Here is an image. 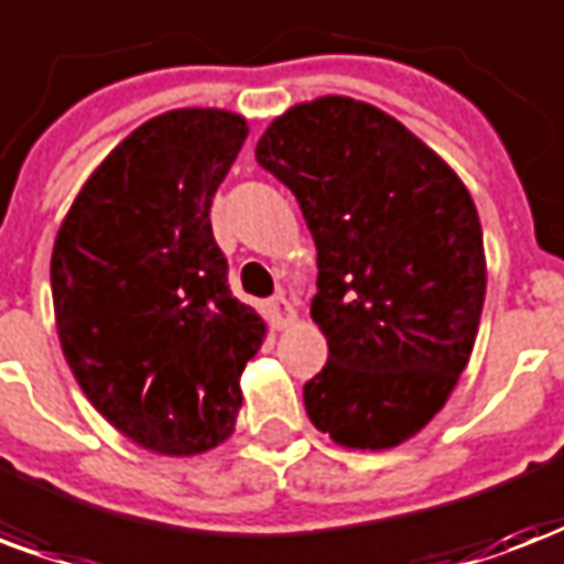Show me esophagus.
<instances>
[{
  "label": "esophagus",
  "instance_id": "34e87169",
  "mask_svg": "<svg viewBox=\"0 0 564 564\" xmlns=\"http://www.w3.org/2000/svg\"><path fill=\"white\" fill-rule=\"evenodd\" d=\"M272 316L278 319V325H281V328H286V325H292V322H295V307H292V301L286 299L283 292L272 299Z\"/></svg>",
  "mask_w": 564,
  "mask_h": 564
}]
</instances>
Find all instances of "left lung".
<instances>
[{
	"label": "left lung",
	"mask_w": 564,
	"mask_h": 564,
	"mask_svg": "<svg viewBox=\"0 0 564 564\" xmlns=\"http://www.w3.org/2000/svg\"><path fill=\"white\" fill-rule=\"evenodd\" d=\"M257 162L316 242L328 364L304 384L307 416L339 446L393 449L446 405L476 343L488 272L470 192L397 118L334 94L274 118Z\"/></svg>",
	"instance_id": "obj_1"
}]
</instances>
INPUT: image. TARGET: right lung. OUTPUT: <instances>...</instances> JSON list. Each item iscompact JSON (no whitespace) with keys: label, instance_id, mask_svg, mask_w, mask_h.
Returning <instances> with one entry per match:
<instances>
[{"label":"right lung","instance_id":"right-lung-1","mask_svg":"<svg viewBox=\"0 0 564 564\" xmlns=\"http://www.w3.org/2000/svg\"><path fill=\"white\" fill-rule=\"evenodd\" d=\"M248 139L225 109H174L132 129L55 236V328L82 393L120 435L197 455L234 435L239 376L263 346L234 299L209 206Z\"/></svg>","mask_w":564,"mask_h":564}]
</instances>
